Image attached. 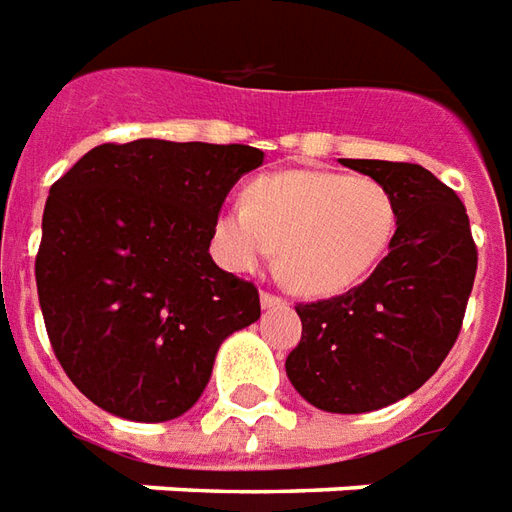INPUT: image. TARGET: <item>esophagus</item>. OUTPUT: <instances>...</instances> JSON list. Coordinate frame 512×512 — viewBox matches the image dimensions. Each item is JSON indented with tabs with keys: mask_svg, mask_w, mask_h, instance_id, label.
Here are the masks:
<instances>
[{
	"mask_svg": "<svg viewBox=\"0 0 512 512\" xmlns=\"http://www.w3.org/2000/svg\"><path fill=\"white\" fill-rule=\"evenodd\" d=\"M259 300H262L264 308H278V306H284V303H286L284 297L273 295V292H262V297H259Z\"/></svg>",
	"mask_w": 512,
	"mask_h": 512,
	"instance_id": "esophagus-1",
	"label": "esophagus"
}]
</instances>
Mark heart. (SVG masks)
Masks as SVG:
<instances>
[{
	"label": "heart",
	"instance_id": "obj_1",
	"mask_svg": "<svg viewBox=\"0 0 512 512\" xmlns=\"http://www.w3.org/2000/svg\"><path fill=\"white\" fill-rule=\"evenodd\" d=\"M394 192L369 176L286 170L248 187V201L220 209L215 245L234 270H256L278 250L289 289L331 297L364 281L397 237Z\"/></svg>",
	"mask_w": 512,
	"mask_h": 512
}]
</instances>
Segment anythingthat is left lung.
<instances>
[{
  "label": "left lung",
  "mask_w": 512,
  "mask_h": 512,
  "mask_svg": "<svg viewBox=\"0 0 512 512\" xmlns=\"http://www.w3.org/2000/svg\"><path fill=\"white\" fill-rule=\"evenodd\" d=\"M342 165L394 192L400 226L364 284L297 303L303 336L286 358V375L320 411L366 413L413 394L444 364L474 286L477 245L463 201L422 165Z\"/></svg>",
  "instance_id": "1"
}]
</instances>
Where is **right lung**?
I'll list each match as a JSON object with an SVG mask.
<instances>
[{
    "label": "right lung",
    "mask_w": 512,
    "mask_h": 512,
    "mask_svg": "<svg viewBox=\"0 0 512 512\" xmlns=\"http://www.w3.org/2000/svg\"><path fill=\"white\" fill-rule=\"evenodd\" d=\"M264 151L132 140L90 148L43 209L35 281L76 389L132 422L190 411L217 347L259 320V289L209 256L228 190Z\"/></svg>",
    "instance_id": "add662e5"
}]
</instances>
